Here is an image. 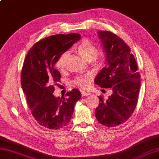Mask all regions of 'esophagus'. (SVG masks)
<instances>
[{"mask_svg": "<svg viewBox=\"0 0 159 159\" xmlns=\"http://www.w3.org/2000/svg\"><path fill=\"white\" fill-rule=\"evenodd\" d=\"M81 94L83 96H87L90 95L91 93L89 92H87V91H82Z\"/></svg>", "mask_w": 159, "mask_h": 159, "instance_id": "obj_1", "label": "esophagus"}]
</instances>
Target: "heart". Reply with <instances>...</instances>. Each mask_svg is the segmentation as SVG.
<instances>
[{
	"label": "heart",
	"mask_w": 159,
	"mask_h": 159,
	"mask_svg": "<svg viewBox=\"0 0 159 159\" xmlns=\"http://www.w3.org/2000/svg\"><path fill=\"white\" fill-rule=\"evenodd\" d=\"M76 51L79 55L85 59L86 61H89L94 66H100L102 63V53L97 52L96 45L89 40H83L76 46ZM68 55L67 52H64L59 57L56 63V66L59 70L63 69L65 66L66 59ZM90 75L79 77L74 80V83L82 88H85L88 86Z\"/></svg>",
	"instance_id": "1"
}]
</instances>
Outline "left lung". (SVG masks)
Wrapping results in <instances>:
<instances>
[{"label":"left lung","instance_id":"obj_1","mask_svg":"<svg viewBox=\"0 0 159 159\" xmlns=\"http://www.w3.org/2000/svg\"><path fill=\"white\" fill-rule=\"evenodd\" d=\"M105 64L94 79L102 88H111L107 100L100 97L96 117L107 127L117 126L126 121L135 109L141 82L137 64L130 48L119 37L110 31H98Z\"/></svg>","mask_w":159,"mask_h":159}]
</instances>
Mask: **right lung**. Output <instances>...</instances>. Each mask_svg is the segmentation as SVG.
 <instances>
[{
	"label": "right lung",
	"instance_id": "1",
	"mask_svg": "<svg viewBox=\"0 0 159 159\" xmlns=\"http://www.w3.org/2000/svg\"><path fill=\"white\" fill-rule=\"evenodd\" d=\"M80 39L78 33L50 36L33 45L24 61L21 85L29 107L38 123L49 129L66 126L72 116L74 105L81 98L76 89L67 92L66 98L56 97L52 85L61 78L55 67L57 60Z\"/></svg>",
	"mask_w": 159,
	"mask_h": 159
}]
</instances>
